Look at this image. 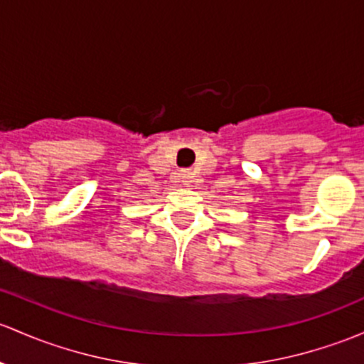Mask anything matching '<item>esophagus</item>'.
<instances>
[{
    "label": "esophagus",
    "mask_w": 364,
    "mask_h": 364,
    "mask_svg": "<svg viewBox=\"0 0 364 364\" xmlns=\"http://www.w3.org/2000/svg\"><path fill=\"white\" fill-rule=\"evenodd\" d=\"M192 172L190 171H183L181 172V181H183V185H190V183H192Z\"/></svg>",
    "instance_id": "esophagus-1"
}]
</instances>
